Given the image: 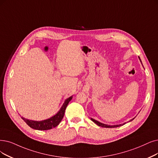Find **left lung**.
Listing matches in <instances>:
<instances>
[{
  "label": "left lung",
  "instance_id": "obj_1",
  "mask_svg": "<svg viewBox=\"0 0 158 158\" xmlns=\"http://www.w3.org/2000/svg\"><path fill=\"white\" fill-rule=\"evenodd\" d=\"M139 60H140V61H141L140 58L139 57ZM134 119V118L131 119V120H130L129 122L132 121ZM91 121H92L93 122H94V123H95L96 124H97V125L98 126V127H103V128H117V127H121V126H123V125L125 124V123H123V124H116V125H109V124H104V123H100V122H98V121H96V120H94V119L91 118Z\"/></svg>",
  "mask_w": 158,
  "mask_h": 158
}]
</instances>
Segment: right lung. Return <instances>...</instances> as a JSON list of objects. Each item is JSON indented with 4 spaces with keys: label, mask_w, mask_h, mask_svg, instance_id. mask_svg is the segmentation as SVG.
Masks as SVG:
<instances>
[{
    "label": "right lung",
    "mask_w": 158,
    "mask_h": 158,
    "mask_svg": "<svg viewBox=\"0 0 158 158\" xmlns=\"http://www.w3.org/2000/svg\"><path fill=\"white\" fill-rule=\"evenodd\" d=\"M73 96L69 97L67 98L64 103L63 104L62 106L61 107L60 110L56 113L54 116H52L47 119L43 120L40 121H32V120H29L27 118H25L24 117H21L23 121L26 123L29 127L31 128L38 130H47L52 129L57 126L60 123L61 120L64 116V113L65 109L69 102L72 100Z\"/></svg>",
    "instance_id": "obj_1"
}]
</instances>
